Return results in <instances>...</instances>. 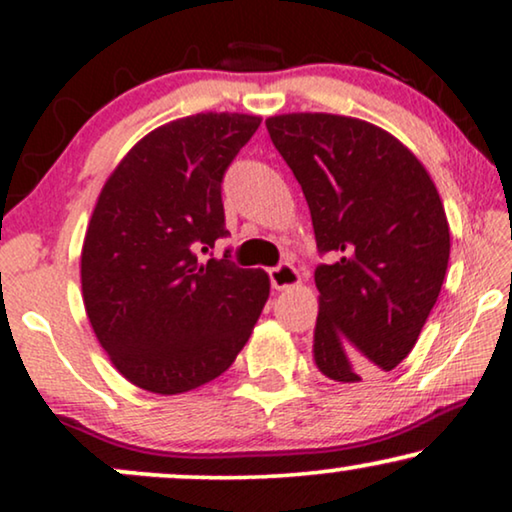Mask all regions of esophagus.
<instances>
[{"instance_id":"obj_1","label":"esophagus","mask_w":512,"mask_h":512,"mask_svg":"<svg viewBox=\"0 0 512 512\" xmlns=\"http://www.w3.org/2000/svg\"><path fill=\"white\" fill-rule=\"evenodd\" d=\"M270 282H272V289L286 291V289H293V286L300 284V275L293 265L284 263V265H279V268L270 270Z\"/></svg>"}]
</instances>
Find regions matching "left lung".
<instances>
[{"label": "left lung", "instance_id": "1", "mask_svg": "<svg viewBox=\"0 0 512 512\" xmlns=\"http://www.w3.org/2000/svg\"><path fill=\"white\" fill-rule=\"evenodd\" d=\"M298 179L321 254L314 366L354 384L412 352L450 261L443 200L415 153L361 118L298 111L265 118Z\"/></svg>", "mask_w": 512, "mask_h": 512}]
</instances>
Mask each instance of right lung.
I'll return each mask as SVG.
<instances>
[{
	"instance_id": "1",
	"label": "right lung",
	"mask_w": 512,
	"mask_h": 512,
	"mask_svg": "<svg viewBox=\"0 0 512 512\" xmlns=\"http://www.w3.org/2000/svg\"><path fill=\"white\" fill-rule=\"evenodd\" d=\"M261 125L254 114H195L139 139L104 181L81 249L95 338L135 387L184 394L226 373L247 345L270 279L223 256L221 179Z\"/></svg>"
}]
</instances>
